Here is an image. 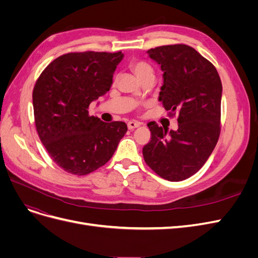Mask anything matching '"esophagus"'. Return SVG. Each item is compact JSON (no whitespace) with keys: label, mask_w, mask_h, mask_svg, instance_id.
Here are the masks:
<instances>
[{"label":"esophagus","mask_w":258,"mask_h":258,"mask_svg":"<svg viewBox=\"0 0 258 258\" xmlns=\"http://www.w3.org/2000/svg\"><path fill=\"white\" fill-rule=\"evenodd\" d=\"M140 126H141V123L138 122V121H129V122H128V128H129L130 130L136 129V128H138V127H140Z\"/></svg>","instance_id":"esophagus-1"}]
</instances>
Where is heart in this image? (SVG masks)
Returning a JSON list of instances; mask_svg holds the SVG:
<instances>
[{
	"instance_id": "heart-1",
	"label": "heart",
	"mask_w": 258,
	"mask_h": 258,
	"mask_svg": "<svg viewBox=\"0 0 258 258\" xmlns=\"http://www.w3.org/2000/svg\"><path fill=\"white\" fill-rule=\"evenodd\" d=\"M132 71L135 72L140 81H143L145 77L154 75L153 68L145 61H135L131 63Z\"/></svg>"
}]
</instances>
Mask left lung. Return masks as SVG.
Masks as SVG:
<instances>
[{
	"instance_id": "1",
	"label": "left lung",
	"mask_w": 258,
	"mask_h": 258,
	"mask_svg": "<svg viewBox=\"0 0 258 258\" xmlns=\"http://www.w3.org/2000/svg\"><path fill=\"white\" fill-rule=\"evenodd\" d=\"M160 66L163 83L159 101L177 114V130L148 123L145 162L171 182L194 175L212 154L221 132L222 82L215 67L190 46L167 45L147 50Z\"/></svg>"
}]
</instances>
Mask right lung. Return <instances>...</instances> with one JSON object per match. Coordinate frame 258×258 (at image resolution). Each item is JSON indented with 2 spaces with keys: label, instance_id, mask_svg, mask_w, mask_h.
Returning a JSON list of instances; mask_svg holds the SVG:
<instances>
[{
  "label": "right lung",
  "instance_id": "1",
  "mask_svg": "<svg viewBox=\"0 0 258 258\" xmlns=\"http://www.w3.org/2000/svg\"><path fill=\"white\" fill-rule=\"evenodd\" d=\"M123 53L70 52L49 63L33 89L38 137L64 171L86 175L112 158L128 128L89 116L92 101L110 90Z\"/></svg>",
  "mask_w": 258,
  "mask_h": 258
}]
</instances>
